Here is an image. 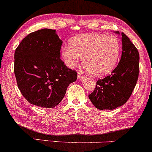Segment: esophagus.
Listing matches in <instances>:
<instances>
[{
  "instance_id": "esophagus-1",
  "label": "esophagus",
  "mask_w": 152,
  "mask_h": 152,
  "mask_svg": "<svg viewBox=\"0 0 152 152\" xmlns=\"http://www.w3.org/2000/svg\"><path fill=\"white\" fill-rule=\"evenodd\" d=\"M77 78H78V80H79V81H82V80L85 79V76H83V75L78 74L77 76Z\"/></svg>"
}]
</instances>
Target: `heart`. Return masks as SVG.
I'll list each match as a JSON object with an SVG mask.
<instances>
[{
	"label": "heart",
	"mask_w": 152,
	"mask_h": 152,
	"mask_svg": "<svg viewBox=\"0 0 152 152\" xmlns=\"http://www.w3.org/2000/svg\"><path fill=\"white\" fill-rule=\"evenodd\" d=\"M121 51L118 39L114 36L99 34H81L71 38L70 45L61 48V56L66 65L74 68L82 63L94 76L109 74L117 64Z\"/></svg>",
	"instance_id": "heart-1"
}]
</instances>
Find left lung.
Segmentation results:
<instances>
[{
  "instance_id": "obj_1",
  "label": "left lung",
  "mask_w": 152,
  "mask_h": 152,
  "mask_svg": "<svg viewBox=\"0 0 152 152\" xmlns=\"http://www.w3.org/2000/svg\"><path fill=\"white\" fill-rule=\"evenodd\" d=\"M121 36L122 53L118 66L111 74L96 82L88 98L96 108L112 110L124 105L132 95L139 72V54L135 46L124 33Z\"/></svg>"
}]
</instances>
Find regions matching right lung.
<instances>
[{
  "label": "right lung",
  "mask_w": 152,
  "mask_h": 152,
  "mask_svg": "<svg viewBox=\"0 0 152 152\" xmlns=\"http://www.w3.org/2000/svg\"><path fill=\"white\" fill-rule=\"evenodd\" d=\"M63 41L55 30L44 28L22 40L14 54L18 87L29 103L53 108L62 101L77 74L61 60Z\"/></svg>",
  "instance_id": "add662e5"
}]
</instances>
